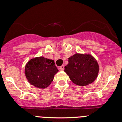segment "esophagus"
<instances>
[{"instance_id": "1", "label": "esophagus", "mask_w": 122, "mask_h": 122, "mask_svg": "<svg viewBox=\"0 0 122 122\" xmlns=\"http://www.w3.org/2000/svg\"><path fill=\"white\" fill-rule=\"evenodd\" d=\"M60 69L61 70H64V65H62V66H61V67H60Z\"/></svg>"}]
</instances>
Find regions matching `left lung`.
<instances>
[{"mask_svg":"<svg viewBox=\"0 0 122 122\" xmlns=\"http://www.w3.org/2000/svg\"><path fill=\"white\" fill-rule=\"evenodd\" d=\"M64 71L75 84L86 86L96 80L99 66L91 54L76 53L68 58V64L65 66Z\"/></svg>","mask_w":122,"mask_h":122,"instance_id":"obj_1","label":"left lung"}]
</instances>
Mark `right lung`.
<instances>
[{
	"instance_id": "1",
	"label": "right lung",
	"mask_w": 122,
	"mask_h": 122,
	"mask_svg": "<svg viewBox=\"0 0 122 122\" xmlns=\"http://www.w3.org/2000/svg\"><path fill=\"white\" fill-rule=\"evenodd\" d=\"M58 72L54 60L42 56L30 59L25 67V74L28 81L39 88L48 87Z\"/></svg>"
}]
</instances>
